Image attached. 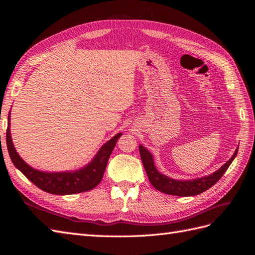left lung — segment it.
I'll list each match as a JSON object with an SVG mask.
<instances>
[{"label": "left lung", "instance_id": "8db88e82", "mask_svg": "<svg viewBox=\"0 0 255 255\" xmlns=\"http://www.w3.org/2000/svg\"><path fill=\"white\" fill-rule=\"evenodd\" d=\"M237 151L238 149H236L233 156L231 157L225 165L211 175L204 176L202 179L191 181H176L159 173L156 170L155 166H154V161L151 153L146 150L144 146L139 145L141 161L145 169L146 175H148L149 181L153 185V187H155L157 190L161 192H165L167 195L180 197L197 196L199 194H201V192L207 190L208 188H211L213 185H215L221 179V176L228 170L229 166L237 155Z\"/></svg>", "mask_w": 255, "mask_h": 255}]
</instances>
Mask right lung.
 <instances>
[{
	"instance_id": "1",
	"label": "right lung",
	"mask_w": 255,
	"mask_h": 255,
	"mask_svg": "<svg viewBox=\"0 0 255 255\" xmlns=\"http://www.w3.org/2000/svg\"><path fill=\"white\" fill-rule=\"evenodd\" d=\"M9 117L10 116H8V127L6 130V144L11 161L38 188L53 195L79 194V192L88 191L95 188L101 182L107 161H109L118 138L122 135L119 133L107 141L100 149L94 160L81 170L75 172L48 173L35 170L32 167H29L14 150L10 136Z\"/></svg>"
}]
</instances>
